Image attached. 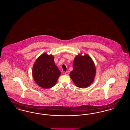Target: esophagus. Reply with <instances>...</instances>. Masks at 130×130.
<instances>
[{
  "label": "esophagus",
  "instance_id": "1",
  "mask_svg": "<svg viewBox=\"0 0 130 130\" xmlns=\"http://www.w3.org/2000/svg\"><path fill=\"white\" fill-rule=\"evenodd\" d=\"M69 73H70V72L68 71H67V72H66L65 73V74H66V75H69Z\"/></svg>",
  "mask_w": 130,
  "mask_h": 130
}]
</instances>
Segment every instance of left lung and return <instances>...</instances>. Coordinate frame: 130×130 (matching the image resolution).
Wrapping results in <instances>:
<instances>
[{
	"instance_id": "left-lung-1",
	"label": "left lung",
	"mask_w": 130,
	"mask_h": 130,
	"mask_svg": "<svg viewBox=\"0 0 130 130\" xmlns=\"http://www.w3.org/2000/svg\"><path fill=\"white\" fill-rule=\"evenodd\" d=\"M96 69L93 60L87 54L76 56L73 62V70L70 76L74 84L79 88L89 86L94 80Z\"/></svg>"
}]
</instances>
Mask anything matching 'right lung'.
Returning a JSON list of instances; mask_svg holds the SVG:
<instances>
[{
	"mask_svg": "<svg viewBox=\"0 0 130 130\" xmlns=\"http://www.w3.org/2000/svg\"><path fill=\"white\" fill-rule=\"evenodd\" d=\"M32 74L37 85L47 89L56 85L61 72L55 65L54 56L44 53L35 62Z\"/></svg>",
	"mask_w": 130,
	"mask_h": 130,
	"instance_id": "obj_1",
	"label": "right lung"
}]
</instances>
